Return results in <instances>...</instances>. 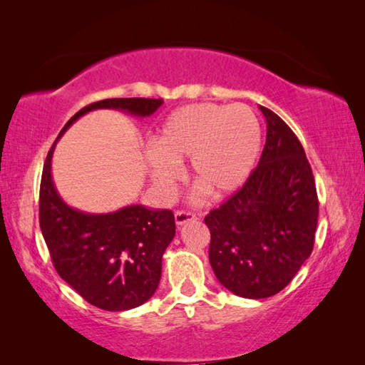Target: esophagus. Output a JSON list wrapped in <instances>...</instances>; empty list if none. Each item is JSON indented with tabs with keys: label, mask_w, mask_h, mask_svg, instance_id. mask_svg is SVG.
I'll list each match as a JSON object with an SVG mask.
<instances>
[{
	"label": "esophagus",
	"mask_w": 365,
	"mask_h": 365,
	"mask_svg": "<svg viewBox=\"0 0 365 365\" xmlns=\"http://www.w3.org/2000/svg\"><path fill=\"white\" fill-rule=\"evenodd\" d=\"M195 219H196V214H193V212H187V211H177L175 212V224L178 227H182V225L187 224V222L195 220Z\"/></svg>",
	"instance_id": "obj_1"
}]
</instances>
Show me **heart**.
<instances>
[{
  "label": "heart",
  "mask_w": 365,
  "mask_h": 365,
  "mask_svg": "<svg viewBox=\"0 0 365 365\" xmlns=\"http://www.w3.org/2000/svg\"><path fill=\"white\" fill-rule=\"evenodd\" d=\"M261 143V123L246 104H190L172 113L154 135L146 164L153 182L170 190L178 177L177 164L190 159L196 187L211 197H224L248 182Z\"/></svg>",
  "instance_id": "1"
}]
</instances>
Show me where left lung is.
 <instances>
[{"label":"left lung","mask_w":365,"mask_h":365,"mask_svg":"<svg viewBox=\"0 0 365 365\" xmlns=\"http://www.w3.org/2000/svg\"><path fill=\"white\" fill-rule=\"evenodd\" d=\"M267 137L242 188L209 212V262L228 292L262 299L282 292L311 256L319 200L304 148L285 122L259 106Z\"/></svg>","instance_id":"obj_1"}]
</instances>
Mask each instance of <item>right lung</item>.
<instances>
[{
    "instance_id": "1",
    "label": "right lung",
    "mask_w": 365,
    "mask_h": 365,
    "mask_svg": "<svg viewBox=\"0 0 365 365\" xmlns=\"http://www.w3.org/2000/svg\"><path fill=\"white\" fill-rule=\"evenodd\" d=\"M163 98H113L80 109L66 123L49 150L40 185V228L54 269L85 301L104 311H128L158 289L163 255L175 237L169 209L141 205L109 214H88L66 205L54 187L51 159L58 140L73 122L95 109H119L148 117Z\"/></svg>"
}]
</instances>
